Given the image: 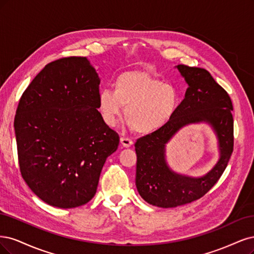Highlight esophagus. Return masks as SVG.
<instances>
[{
    "instance_id": "esophagus-1",
    "label": "esophagus",
    "mask_w": 254,
    "mask_h": 254,
    "mask_svg": "<svg viewBox=\"0 0 254 254\" xmlns=\"http://www.w3.org/2000/svg\"><path fill=\"white\" fill-rule=\"evenodd\" d=\"M120 142H121L122 145L125 146V148H129V146L133 144L132 139L127 138V137H121V138H120Z\"/></svg>"
}]
</instances>
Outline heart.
<instances>
[{
    "label": "heart",
    "instance_id": "obj_1",
    "mask_svg": "<svg viewBox=\"0 0 254 254\" xmlns=\"http://www.w3.org/2000/svg\"><path fill=\"white\" fill-rule=\"evenodd\" d=\"M179 104L177 89L143 71H126L114 82V92L102 89L98 108L108 126H114L126 108L127 121L136 133L149 135L165 127Z\"/></svg>",
    "mask_w": 254,
    "mask_h": 254
}]
</instances>
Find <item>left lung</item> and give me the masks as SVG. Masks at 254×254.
I'll use <instances>...</instances> for the list:
<instances>
[{"instance_id":"1","label":"left lung","mask_w":254,"mask_h":254,"mask_svg":"<svg viewBox=\"0 0 254 254\" xmlns=\"http://www.w3.org/2000/svg\"><path fill=\"white\" fill-rule=\"evenodd\" d=\"M175 67L188 84L185 99L165 127L135 143L138 193L146 202L160 208H175L202 197L222 176L233 152V106L228 93L206 69L183 64ZM195 123L212 127L220 151L216 166L199 178L176 174L165 159L170 139L183 127Z\"/></svg>"}]
</instances>
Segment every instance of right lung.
<instances>
[{"mask_svg": "<svg viewBox=\"0 0 254 254\" xmlns=\"http://www.w3.org/2000/svg\"><path fill=\"white\" fill-rule=\"evenodd\" d=\"M100 79L86 57L48 63L23 93L14 117L20 171L39 198L76 208L97 191L119 135L98 111Z\"/></svg>", "mask_w": 254, "mask_h": 254, "instance_id": "1", "label": "right lung"}]
</instances>
